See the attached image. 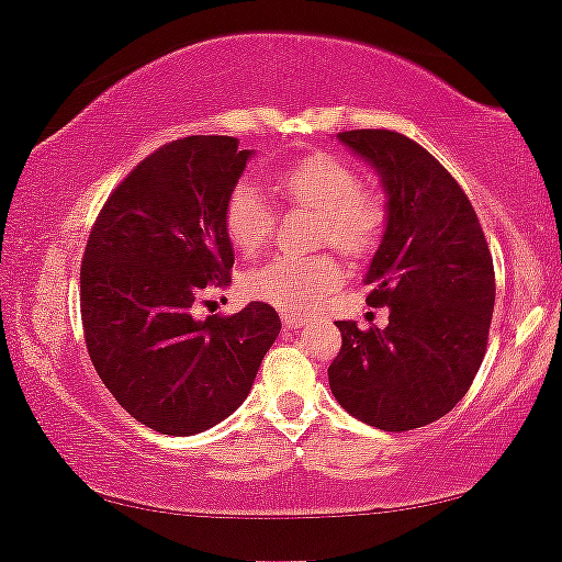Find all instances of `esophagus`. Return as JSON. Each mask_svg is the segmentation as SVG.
<instances>
[{"mask_svg": "<svg viewBox=\"0 0 562 562\" xmlns=\"http://www.w3.org/2000/svg\"><path fill=\"white\" fill-rule=\"evenodd\" d=\"M304 325H306V319L296 317V314H283V327H286V329H299Z\"/></svg>", "mask_w": 562, "mask_h": 562, "instance_id": "34e87169", "label": "esophagus"}]
</instances>
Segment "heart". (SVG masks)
<instances>
[{
  "instance_id": "obj_1",
  "label": "heart",
  "mask_w": 562,
  "mask_h": 562,
  "mask_svg": "<svg viewBox=\"0 0 562 562\" xmlns=\"http://www.w3.org/2000/svg\"><path fill=\"white\" fill-rule=\"evenodd\" d=\"M279 191L289 202L322 214V235L345 252H366L379 240L381 202L360 189V176L348 160L314 153L276 173ZM227 240L243 256L256 252L273 233L276 210L266 189L240 179L229 189L222 212ZM345 279V268L329 256H273L243 276V291L256 302L286 312H306L325 302Z\"/></svg>"
}]
</instances>
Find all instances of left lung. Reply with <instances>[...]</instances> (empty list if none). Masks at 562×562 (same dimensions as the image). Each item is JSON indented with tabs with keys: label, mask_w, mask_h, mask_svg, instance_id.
Here are the masks:
<instances>
[{
	"label": "left lung",
	"mask_w": 562,
	"mask_h": 562,
	"mask_svg": "<svg viewBox=\"0 0 562 562\" xmlns=\"http://www.w3.org/2000/svg\"><path fill=\"white\" fill-rule=\"evenodd\" d=\"M363 158L386 194V227L363 283L368 304L389 306V325L337 322L340 356L329 389L366 425L404 432L456 406L486 356L496 281L486 237L458 181L406 135H337Z\"/></svg>",
	"instance_id": "1"
}]
</instances>
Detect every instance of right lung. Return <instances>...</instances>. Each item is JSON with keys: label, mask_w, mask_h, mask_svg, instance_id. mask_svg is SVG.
Segmentation results:
<instances>
[{"label": "right lung", "mask_w": 562, "mask_h": 562, "mask_svg": "<svg viewBox=\"0 0 562 562\" xmlns=\"http://www.w3.org/2000/svg\"><path fill=\"white\" fill-rule=\"evenodd\" d=\"M237 137L191 135L158 148L112 191L81 263L83 337L120 406L160 435L227 419L281 333L273 306L196 319L235 263L222 212L252 150Z\"/></svg>", "instance_id": "obj_1"}]
</instances>
